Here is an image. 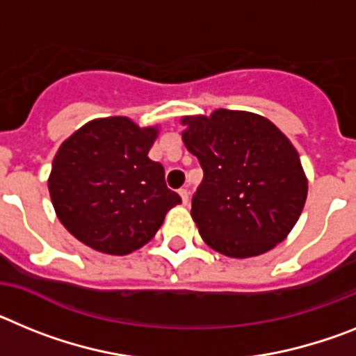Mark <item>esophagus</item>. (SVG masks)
<instances>
[{"instance_id":"obj_1","label":"esophagus","mask_w":356,"mask_h":356,"mask_svg":"<svg viewBox=\"0 0 356 356\" xmlns=\"http://www.w3.org/2000/svg\"><path fill=\"white\" fill-rule=\"evenodd\" d=\"M179 195H181L182 204H184V206H188V204H190V191H188L186 188H182V190H179Z\"/></svg>"}]
</instances>
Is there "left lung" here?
I'll list each match as a JSON object with an SVG mask.
<instances>
[{
    "mask_svg": "<svg viewBox=\"0 0 356 356\" xmlns=\"http://www.w3.org/2000/svg\"><path fill=\"white\" fill-rule=\"evenodd\" d=\"M182 141L204 170L191 218L213 251L251 258L283 242L301 216L308 179L298 150L270 120L216 109L184 116Z\"/></svg>",
    "mask_w": 356,
    "mask_h": 356,
    "instance_id": "1",
    "label": "left lung"
}]
</instances>
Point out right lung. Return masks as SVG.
<instances>
[{"label":"right lung","mask_w":356,"mask_h":356,"mask_svg":"<svg viewBox=\"0 0 356 356\" xmlns=\"http://www.w3.org/2000/svg\"><path fill=\"white\" fill-rule=\"evenodd\" d=\"M159 127L125 116L97 118L60 145L48 190L58 220L84 245L125 256L148 243L181 204L165 168L148 157Z\"/></svg>","instance_id":"right-lung-1"}]
</instances>
